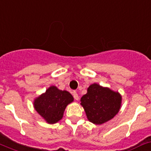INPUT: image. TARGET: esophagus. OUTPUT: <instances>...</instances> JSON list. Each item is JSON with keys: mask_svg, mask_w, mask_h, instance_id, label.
I'll return each mask as SVG.
<instances>
[{"mask_svg": "<svg viewBox=\"0 0 151 151\" xmlns=\"http://www.w3.org/2000/svg\"><path fill=\"white\" fill-rule=\"evenodd\" d=\"M73 97H74V99H75L76 101H78V100L79 99V96H78V93H77L76 91H73Z\"/></svg>", "mask_w": 151, "mask_h": 151, "instance_id": "1", "label": "esophagus"}]
</instances>
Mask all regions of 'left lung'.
Returning <instances> with one entry per match:
<instances>
[{"instance_id":"left-lung-1","label":"left lung","mask_w":151,"mask_h":151,"mask_svg":"<svg viewBox=\"0 0 151 151\" xmlns=\"http://www.w3.org/2000/svg\"><path fill=\"white\" fill-rule=\"evenodd\" d=\"M121 100V95L118 92L93 83L87 88V93L81 97V104L88 121L94 124H102L119 112Z\"/></svg>"}]
</instances>
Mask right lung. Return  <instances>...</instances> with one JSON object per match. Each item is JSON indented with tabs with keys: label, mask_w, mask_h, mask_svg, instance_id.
<instances>
[{
	"label": "right lung",
	"mask_w": 151,
	"mask_h": 151,
	"mask_svg": "<svg viewBox=\"0 0 151 151\" xmlns=\"http://www.w3.org/2000/svg\"><path fill=\"white\" fill-rule=\"evenodd\" d=\"M73 101V96L68 91L50 86L35 100L34 107L47 123L55 124L61 120L66 107Z\"/></svg>",
	"instance_id": "right-lung-1"
}]
</instances>
